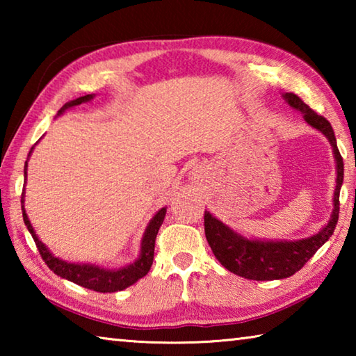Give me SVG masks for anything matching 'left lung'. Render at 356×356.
<instances>
[{
  "mask_svg": "<svg viewBox=\"0 0 356 356\" xmlns=\"http://www.w3.org/2000/svg\"><path fill=\"white\" fill-rule=\"evenodd\" d=\"M289 106L303 114L306 124L330 141L336 161V188L330 220L321 231L300 240H262L250 238L234 231L210 212L204 213V231L215 257L229 272L252 281H273L297 273L316 251L333 236L339 218V191L344 180V161L337 150L333 127L323 116H318L292 92L282 94Z\"/></svg>",
  "mask_w": 356,
  "mask_h": 356,
  "instance_id": "1",
  "label": "left lung"
}]
</instances>
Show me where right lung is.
Segmentation results:
<instances>
[{"mask_svg":"<svg viewBox=\"0 0 356 356\" xmlns=\"http://www.w3.org/2000/svg\"><path fill=\"white\" fill-rule=\"evenodd\" d=\"M94 97H95L94 94H88V95H83V97L67 102V104L58 111V116H61V114L65 110H69V108H74L76 105L91 102ZM33 149L34 147H31V150H29L28 160L33 154ZM26 170H28V161H25V184H26ZM22 212H23V221H25V226L28 227L29 234L33 236L35 245H38V250L40 252L42 259H44L45 264L48 265V268H50L53 273H56L64 280L75 282V284L81 287L91 289V291H95V292L106 293V292L124 291V289L135 284L138 280H141L143 276L147 275L150 267H152L155 238H156V234H159L161 222L165 220L166 207H161L159 212L152 216V220L149 221L146 231L143 234L141 245H140V256H138V259H135V262L124 265V267H119V268H108V267H102V265L89 264V262L88 264L67 262L64 261V259L56 257L53 254V252L47 248L45 243L40 242V238L38 237V234H35L31 221L28 218L26 210H25V190L22 193Z\"/></svg>","mask_w":356,"mask_h":356,"instance_id":"add662e5","label":"right lung"}]
</instances>
